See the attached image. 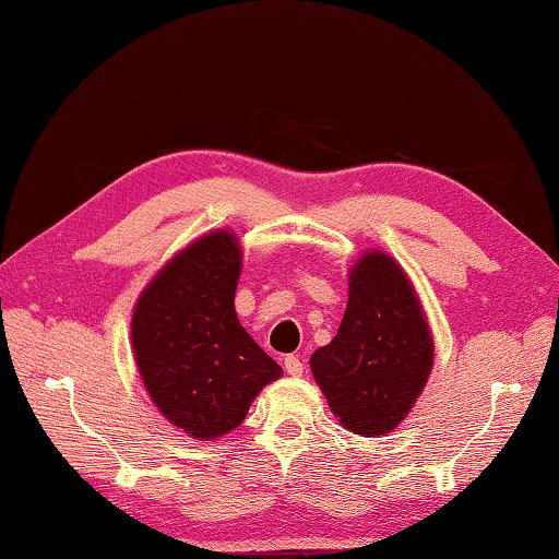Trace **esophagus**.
<instances>
[{
	"instance_id": "34e87169",
	"label": "esophagus",
	"mask_w": 559,
	"mask_h": 559,
	"mask_svg": "<svg viewBox=\"0 0 559 559\" xmlns=\"http://www.w3.org/2000/svg\"><path fill=\"white\" fill-rule=\"evenodd\" d=\"M283 367H286V372L290 377H300L302 370H305V365H302L298 355H286V358H283Z\"/></svg>"
}]
</instances>
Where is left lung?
<instances>
[{
  "instance_id": "left-lung-1",
  "label": "left lung",
  "mask_w": 559,
  "mask_h": 559,
  "mask_svg": "<svg viewBox=\"0 0 559 559\" xmlns=\"http://www.w3.org/2000/svg\"><path fill=\"white\" fill-rule=\"evenodd\" d=\"M432 365V329L408 273L382 249H370L348 271V305L336 336L310 358L331 413L362 437L396 430Z\"/></svg>"
}]
</instances>
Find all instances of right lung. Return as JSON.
Masks as SVG:
<instances>
[{
    "instance_id": "obj_1",
    "label": "right lung",
    "mask_w": 559,
    "mask_h": 559,
    "mask_svg": "<svg viewBox=\"0 0 559 559\" xmlns=\"http://www.w3.org/2000/svg\"><path fill=\"white\" fill-rule=\"evenodd\" d=\"M242 247L211 230L180 249L141 290L132 350L151 401L194 439L235 430L266 384L283 374L235 312Z\"/></svg>"
}]
</instances>
